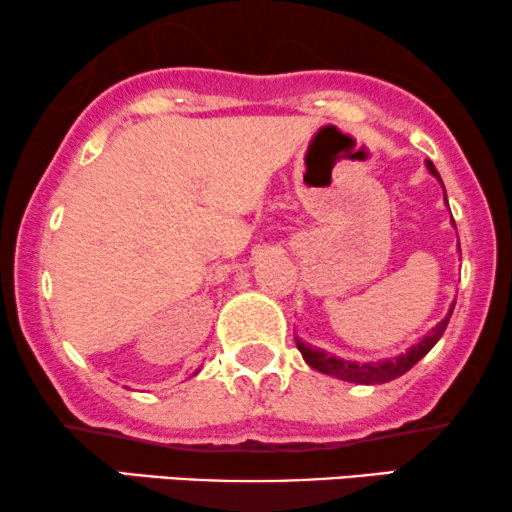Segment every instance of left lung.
I'll return each instance as SVG.
<instances>
[{"mask_svg":"<svg viewBox=\"0 0 512 512\" xmlns=\"http://www.w3.org/2000/svg\"><path fill=\"white\" fill-rule=\"evenodd\" d=\"M426 167H428L430 174H433L437 181L442 183V178H440V174H437L435 164L430 162V159H426ZM442 190H444V185H442ZM444 199H447V192H444ZM451 313H454V303H451V310L440 324H435V327L430 329L426 336L418 338V343L411 345V348L404 355H397L395 360L360 364V362L341 360V357L324 353V350L313 348V345L298 341V338H296V345H298V350H301L303 360L308 362L313 369L322 371V374L341 378V381H348V383H360V386H378V383L395 381V378L407 374V371L414 367L418 360H423V357H426L430 350H433V345L442 338L444 329H447V324H449Z\"/></svg>","mask_w":512,"mask_h":512,"instance_id":"obj_1","label":"left lung"}]
</instances>
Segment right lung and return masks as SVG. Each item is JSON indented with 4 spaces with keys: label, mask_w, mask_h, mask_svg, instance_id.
<instances>
[{
    "label": "right lung",
    "mask_w": 512,
    "mask_h": 512,
    "mask_svg": "<svg viewBox=\"0 0 512 512\" xmlns=\"http://www.w3.org/2000/svg\"><path fill=\"white\" fill-rule=\"evenodd\" d=\"M195 374H197V371H195ZM195 374H192V376H195Z\"/></svg>",
    "instance_id": "obj_1"
}]
</instances>
